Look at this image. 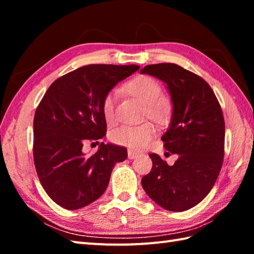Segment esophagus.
<instances>
[{
    "mask_svg": "<svg viewBox=\"0 0 254 254\" xmlns=\"http://www.w3.org/2000/svg\"><path fill=\"white\" fill-rule=\"evenodd\" d=\"M137 156H138V153L133 152V150L128 149V152H127V157H128V159H134V158H136Z\"/></svg>",
    "mask_w": 254,
    "mask_h": 254,
    "instance_id": "obj_1",
    "label": "esophagus"
}]
</instances>
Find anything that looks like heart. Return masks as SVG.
Returning <instances> with one entry per match:
<instances>
[{"label": "heart", "instance_id": "b5f03b06", "mask_svg": "<svg viewBox=\"0 0 254 254\" xmlns=\"http://www.w3.org/2000/svg\"><path fill=\"white\" fill-rule=\"evenodd\" d=\"M128 94L136 97L145 104V117L152 119L159 126H164L171 117L170 102L161 96V86L155 78L143 75L133 78L126 85ZM117 91H109L102 99L101 110L106 121L113 123L116 121ZM155 127L150 122H144L136 126H121L110 133L111 141L131 149H142L146 147L155 136Z\"/></svg>", "mask_w": 254, "mask_h": 254}]
</instances>
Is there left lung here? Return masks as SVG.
Instances as JSON below:
<instances>
[{
  "instance_id": "1",
  "label": "left lung",
  "mask_w": 254,
  "mask_h": 254,
  "mask_svg": "<svg viewBox=\"0 0 254 254\" xmlns=\"http://www.w3.org/2000/svg\"><path fill=\"white\" fill-rule=\"evenodd\" d=\"M141 73L161 79L169 90L174 111L161 141L167 150L178 155L175 164L169 166L157 154H149L153 167L142 178V187L159 206L183 212L207 195L222 169L225 154L222 108L201 76L175 63L146 65Z\"/></svg>"
}]
</instances>
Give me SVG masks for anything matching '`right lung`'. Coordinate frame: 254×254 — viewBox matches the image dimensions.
Returning a JSON list of instances; mask_svg holds the SVG:
<instances>
[{"mask_svg": "<svg viewBox=\"0 0 254 254\" xmlns=\"http://www.w3.org/2000/svg\"><path fill=\"white\" fill-rule=\"evenodd\" d=\"M138 68L89 64L56 79L42 97L34 118V163L42 188L60 206L78 209L96 201L113 166L127 159V148L112 144L101 143L90 156L82 148L106 135L104 97Z\"/></svg>", "mask_w": 254, "mask_h": 254, "instance_id": "obj_1", "label": "right lung"}]
</instances>
